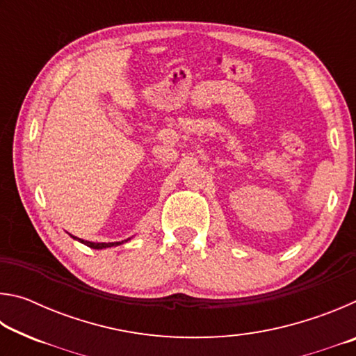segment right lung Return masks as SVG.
<instances>
[{
    "label": "right lung",
    "instance_id": "add662e5",
    "mask_svg": "<svg viewBox=\"0 0 356 356\" xmlns=\"http://www.w3.org/2000/svg\"><path fill=\"white\" fill-rule=\"evenodd\" d=\"M74 237V236H72ZM75 240H78V242H81V243H84L86 246H89V248H94V250H104V248H111V246H118V245H122L124 242H127V240H130V238H127V240H122V242H111V243H94V242H88V240H81V238H76V237H74Z\"/></svg>",
    "mask_w": 356,
    "mask_h": 356
}]
</instances>
